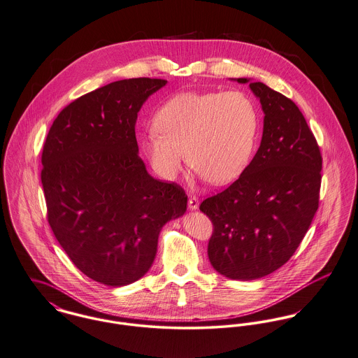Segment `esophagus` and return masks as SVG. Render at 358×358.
<instances>
[{"mask_svg":"<svg viewBox=\"0 0 358 358\" xmlns=\"http://www.w3.org/2000/svg\"><path fill=\"white\" fill-rule=\"evenodd\" d=\"M199 203H200V201H199V197H196V196H191V197H189V203H188V204H189V208H191V210H197V208H199Z\"/></svg>","mask_w":358,"mask_h":358,"instance_id":"1","label":"esophagus"}]
</instances>
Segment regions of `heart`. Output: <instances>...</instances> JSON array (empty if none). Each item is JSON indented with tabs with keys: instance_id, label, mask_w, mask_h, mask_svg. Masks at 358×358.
Segmentation results:
<instances>
[{
	"instance_id": "b5f03b06",
	"label": "heart",
	"mask_w": 358,
	"mask_h": 358,
	"mask_svg": "<svg viewBox=\"0 0 358 358\" xmlns=\"http://www.w3.org/2000/svg\"><path fill=\"white\" fill-rule=\"evenodd\" d=\"M154 122L158 132L144 138L143 150L159 177L174 180L189 158L207 181L226 185L244 173L253 157L260 115L243 91H193L170 98Z\"/></svg>"
}]
</instances>
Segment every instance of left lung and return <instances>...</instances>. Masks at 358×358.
Wrapping results in <instances>:
<instances>
[{"label":"left lung","instance_id":"1","mask_svg":"<svg viewBox=\"0 0 358 358\" xmlns=\"http://www.w3.org/2000/svg\"><path fill=\"white\" fill-rule=\"evenodd\" d=\"M264 113L260 147L244 173L200 204L214 224L213 267L252 280L282 267L303 241L319 207L322 154L303 113L263 83L249 82Z\"/></svg>","mask_w":358,"mask_h":358}]
</instances>
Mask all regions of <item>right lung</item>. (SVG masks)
I'll use <instances>...</instances> for the list:
<instances>
[{
  "mask_svg": "<svg viewBox=\"0 0 358 358\" xmlns=\"http://www.w3.org/2000/svg\"><path fill=\"white\" fill-rule=\"evenodd\" d=\"M162 79H125L91 91L57 115L41 180L57 241L84 275L113 287L154 263L158 237L182 217L188 196L155 180L138 157L135 125Z\"/></svg>",
  "mask_w": 358,
  "mask_h": 358,
  "instance_id": "right-lung-1",
  "label": "right lung"
}]
</instances>
